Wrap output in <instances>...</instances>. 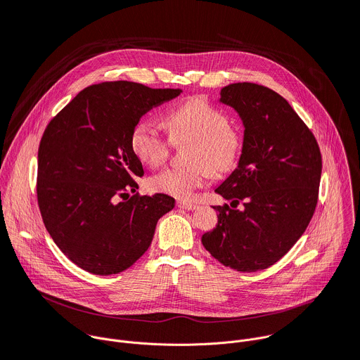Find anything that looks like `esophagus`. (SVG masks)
I'll use <instances>...</instances> for the list:
<instances>
[{"label":"esophagus","mask_w":360,"mask_h":360,"mask_svg":"<svg viewBox=\"0 0 360 360\" xmlns=\"http://www.w3.org/2000/svg\"><path fill=\"white\" fill-rule=\"evenodd\" d=\"M176 207L181 208V210H185V211H195L198 208V205L189 203V202H185V200H178Z\"/></svg>","instance_id":"obj_1"}]
</instances>
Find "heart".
Instances as JSON below:
<instances>
[{
	"label": "heart",
	"mask_w": 360,
	"mask_h": 360,
	"mask_svg": "<svg viewBox=\"0 0 360 360\" xmlns=\"http://www.w3.org/2000/svg\"><path fill=\"white\" fill-rule=\"evenodd\" d=\"M164 125L169 138L150 122H138L131 134L134 155L150 168H158L167 161L171 142L189 141L185 149L188 165L168 168L150 176L152 189L188 199L211 174L221 175L235 168L242 149L240 134L207 99L191 98L182 102L167 112Z\"/></svg>",
	"instance_id": "obj_1"
}]
</instances>
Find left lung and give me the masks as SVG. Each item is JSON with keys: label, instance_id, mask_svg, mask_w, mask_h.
I'll return each instance as SVG.
<instances>
[{"label": "left lung", "instance_id": "obj_1", "mask_svg": "<svg viewBox=\"0 0 360 360\" xmlns=\"http://www.w3.org/2000/svg\"><path fill=\"white\" fill-rule=\"evenodd\" d=\"M219 101L239 114L243 145L238 167L215 189L231 207H214L218 225L202 235V245L222 265L256 272L276 264L309 225L322 155L311 129L278 92L238 82L222 88Z\"/></svg>", "mask_w": 360, "mask_h": 360}]
</instances>
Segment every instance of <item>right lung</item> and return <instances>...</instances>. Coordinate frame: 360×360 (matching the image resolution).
<instances>
[{
  "label": "right lung",
  "mask_w": 360,
  "mask_h": 360,
  "mask_svg": "<svg viewBox=\"0 0 360 360\" xmlns=\"http://www.w3.org/2000/svg\"><path fill=\"white\" fill-rule=\"evenodd\" d=\"M181 92L102 82L82 89L46 125L38 148V207L51 238L84 271L105 276L132 266L158 219L174 210L175 199L165 193L129 196L143 175L131 134L142 115Z\"/></svg>",
  "instance_id": "right-lung-1"
}]
</instances>
